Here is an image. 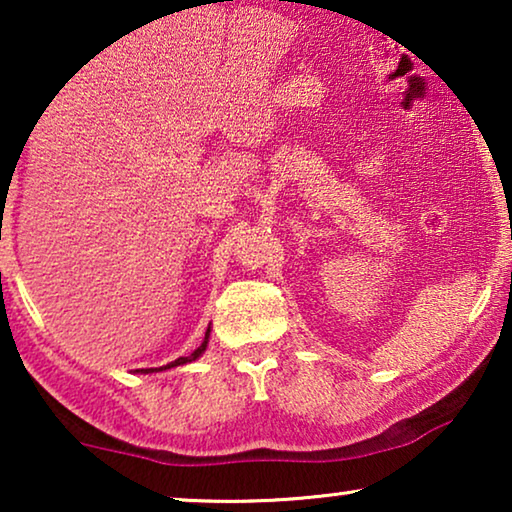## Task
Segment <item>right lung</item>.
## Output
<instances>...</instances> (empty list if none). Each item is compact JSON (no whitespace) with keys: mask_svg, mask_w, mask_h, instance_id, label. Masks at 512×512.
<instances>
[{"mask_svg":"<svg viewBox=\"0 0 512 512\" xmlns=\"http://www.w3.org/2000/svg\"><path fill=\"white\" fill-rule=\"evenodd\" d=\"M205 347H207V342H205V345H202V347L198 349V352H195L193 356H181V359H177V361H174V363H170V366H165V368H174V366H184V363H188V361H193V359H198V356H200L202 352H205Z\"/></svg>","mask_w":512,"mask_h":512,"instance_id":"1","label":"right lung"}]
</instances>
